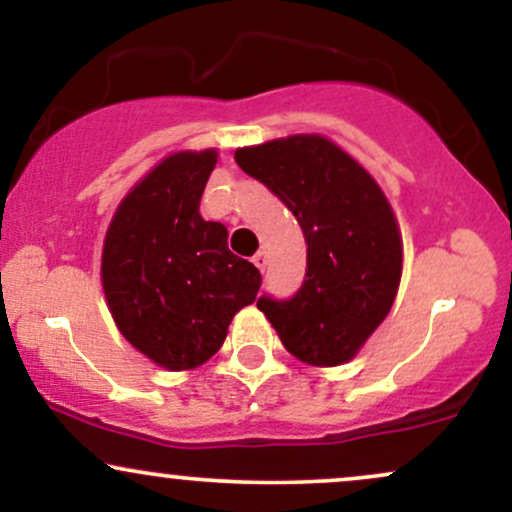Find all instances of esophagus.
Segmentation results:
<instances>
[{
  "mask_svg": "<svg viewBox=\"0 0 512 512\" xmlns=\"http://www.w3.org/2000/svg\"><path fill=\"white\" fill-rule=\"evenodd\" d=\"M252 262H255V267L260 269V272H264V269H267V262H269L267 252H257V255L252 257Z\"/></svg>",
  "mask_w": 512,
  "mask_h": 512,
  "instance_id": "esophagus-1",
  "label": "esophagus"
}]
</instances>
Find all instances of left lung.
Here are the masks:
<instances>
[{
  "label": "left lung",
  "mask_w": 512,
  "mask_h": 512,
  "mask_svg": "<svg viewBox=\"0 0 512 512\" xmlns=\"http://www.w3.org/2000/svg\"><path fill=\"white\" fill-rule=\"evenodd\" d=\"M236 161L286 204L308 245L301 289L286 301L257 298V308L303 363L351 361L399 289L402 238L390 202L361 163L320 134L245 146Z\"/></svg>",
  "instance_id": "left-lung-1"
}]
</instances>
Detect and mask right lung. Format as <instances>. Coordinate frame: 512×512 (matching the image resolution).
I'll list each match as a JSON object with an SVG mask.
<instances>
[{
    "label": "right lung",
    "mask_w": 512,
    "mask_h": 512,
    "mask_svg": "<svg viewBox=\"0 0 512 512\" xmlns=\"http://www.w3.org/2000/svg\"><path fill=\"white\" fill-rule=\"evenodd\" d=\"M214 166V149L163 158L105 233L101 276L117 330L168 370L209 361L262 284L260 269L228 250L226 226L199 214Z\"/></svg>",
    "instance_id": "right-lung-1"
}]
</instances>
